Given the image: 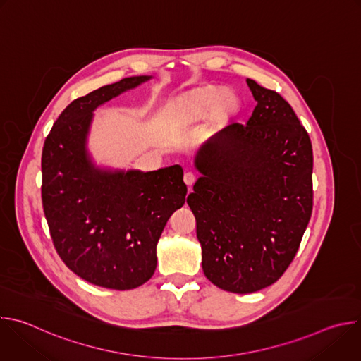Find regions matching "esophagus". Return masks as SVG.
<instances>
[{"label":"esophagus","mask_w":361,"mask_h":361,"mask_svg":"<svg viewBox=\"0 0 361 361\" xmlns=\"http://www.w3.org/2000/svg\"><path fill=\"white\" fill-rule=\"evenodd\" d=\"M194 181H195V176H194L191 171H187V173L184 174V183H185L188 187H191V185L194 184Z\"/></svg>","instance_id":"obj_1"}]
</instances>
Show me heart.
<instances>
[{"instance_id": "heart-1", "label": "heart", "mask_w": 361, "mask_h": 361, "mask_svg": "<svg viewBox=\"0 0 361 361\" xmlns=\"http://www.w3.org/2000/svg\"><path fill=\"white\" fill-rule=\"evenodd\" d=\"M238 107L240 99L231 90L202 85L171 98L164 109V120L176 130L188 128L205 117L213 126H221L238 111Z\"/></svg>"}]
</instances>
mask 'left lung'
Masks as SVG:
<instances>
[{"instance_id": "8db88e82", "label": "left lung", "mask_w": 361, "mask_h": 361, "mask_svg": "<svg viewBox=\"0 0 361 361\" xmlns=\"http://www.w3.org/2000/svg\"><path fill=\"white\" fill-rule=\"evenodd\" d=\"M257 106L195 152L201 174L187 197L202 271L221 290L247 294L276 283L293 262L313 210V148L294 110L247 78Z\"/></svg>"}]
</instances>
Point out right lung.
<instances>
[{
  "mask_svg": "<svg viewBox=\"0 0 361 361\" xmlns=\"http://www.w3.org/2000/svg\"><path fill=\"white\" fill-rule=\"evenodd\" d=\"M123 78L74 99L45 138L41 197L54 247L82 280L131 290L157 267V243L185 202L183 169L113 170L94 163L87 148L94 111L151 80Z\"/></svg>",
  "mask_w": 361,
  "mask_h": 361,
  "instance_id": "obj_1",
  "label": "right lung"
}]
</instances>
